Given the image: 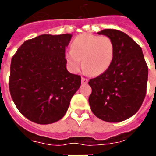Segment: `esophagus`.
I'll list each match as a JSON object with an SVG mask.
<instances>
[{"mask_svg": "<svg viewBox=\"0 0 156 156\" xmlns=\"http://www.w3.org/2000/svg\"><path fill=\"white\" fill-rule=\"evenodd\" d=\"M88 83V79L87 78H82V83L83 84H87V83Z\"/></svg>", "mask_w": 156, "mask_h": 156, "instance_id": "esophagus-1", "label": "esophagus"}]
</instances>
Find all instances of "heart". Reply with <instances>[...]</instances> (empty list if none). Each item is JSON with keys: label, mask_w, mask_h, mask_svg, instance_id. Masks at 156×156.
I'll list each match as a JSON object with an SVG mask.
<instances>
[{"label": "heart", "mask_w": 156, "mask_h": 156, "mask_svg": "<svg viewBox=\"0 0 156 156\" xmlns=\"http://www.w3.org/2000/svg\"><path fill=\"white\" fill-rule=\"evenodd\" d=\"M71 51L66 54L69 69L78 72L81 67L89 74L99 76L106 72L112 63L115 46L111 38L84 33L73 39Z\"/></svg>", "instance_id": "obj_1"}]
</instances>
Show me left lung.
Returning <instances> with one entry per match:
<instances>
[{"label":"left lung","instance_id":"8db88e82","mask_svg":"<svg viewBox=\"0 0 156 156\" xmlns=\"http://www.w3.org/2000/svg\"><path fill=\"white\" fill-rule=\"evenodd\" d=\"M99 35L111 38L115 46L108 69L88 84L89 104L95 116L107 122H120L138 111L145 99L148 67L142 48L126 33L105 29Z\"/></svg>","mask_w":156,"mask_h":156}]
</instances>
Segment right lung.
I'll return each mask as SVG.
<instances>
[{
    "label": "right lung",
    "mask_w": 156,
    "mask_h": 156,
    "mask_svg": "<svg viewBox=\"0 0 156 156\" xmlns=\"http://www.w3.org/2000/svg\"><path fill=\"white\" fill-rule=\"evenodd\" d=\"M72 35H41L26 40L11 60L9 87L17 108L28 120L48 125L61 120L81 77L66 69V47Z\"/></svg>",
    "instance_id": "right-lung-1"
}]
</instances>
